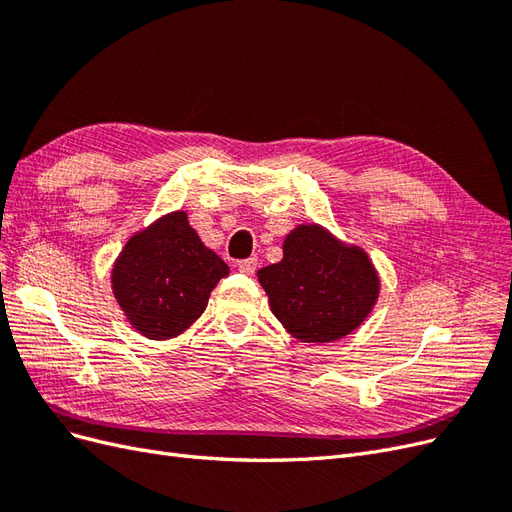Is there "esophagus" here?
I'll return each mask as SVG.
<instances>
[{
    "instance_id": "1",
    "label": "esophagus",
    "mask_w": 512,
    "mask_h": 512,
    "mask_svg": "<svg viewBox=\"0 0 512 512\" xmlns=\"http://www.w3.org/2000/svg\"><path fill=\"white\" fill-rule=\"evenodd\" d=\"M237 267H239V271L245 273V275H254L256 267H258V260H256V258H245V260L239 262Z\"/></svg>"
}]
</instances>
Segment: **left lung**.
Wrapping results in <instances>:
<instances>
[{
    "label": "left lung",
    "instance_id": "obj_1",
    "mask_svg": "<svg viewBox=\"0 0 512 512\" xmlns=\"http://www.w3.org/2000/svg\"><path fill=\"white\" fill-rule=\"evenodd\" d=\"M284 258L258 271L273 316L305 344L337 342L361 327L380 297V275L361 245L320 224H299Z\"/></svg>",
    "mask_w": 512,
    "mask_h": 512
}]
</instances>
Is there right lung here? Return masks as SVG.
Returning a JSON list of instances; mask_svg holds the SVG:
<instances>
[{"label": "right lung", "mask_w": 512, "mask_h": 512, "mask_svg": "<svg viewBox=\"0 0 512 512\" xmlns=\"http://www.w3.org/2000/svg\"><path fill=\"white\" fill-rule=\"evenodd\" d=\"M230 273L200 241L188 213L170 211L136 230L111 269V290L132 329L147 339H173L207 309L211 290Z\"/></svg>", "instance_id": "1"}]
</instances>
